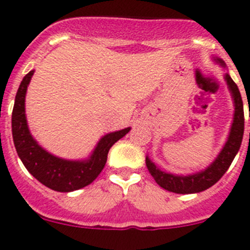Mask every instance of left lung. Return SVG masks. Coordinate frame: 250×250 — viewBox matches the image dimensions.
Returning <instances> with one entry per match:
<instances>
[{
    "mask_svg": "<svg viewBox=\"0 0 250 250\" xmlns=\"http://www.w3.org/2000/svg\"><path fill=\"white\" fill-rule=\"evenodd\" d=\"M216 62L225 66L224 61L215 59ZM225 80L229 86L234 100V118L231 129L229 132V138L225 143L224 147L219 152V155L209 167L203 171L193 174V175H174V174L165 173L159 169L151 160L146 156V167L151 176L163 189L173 191L176 194H193L200 193L213 187L220 178L229 169L237 155L238 150L242 145L243 134H244V109H243V100L237 83L231 80L228 74H225Z\"/></svg>",
    "mask_w": 250,
    "mask_h": 250,
    "instance_id": "left-lung-1",
    "label": "left lung"
}]
</instances>
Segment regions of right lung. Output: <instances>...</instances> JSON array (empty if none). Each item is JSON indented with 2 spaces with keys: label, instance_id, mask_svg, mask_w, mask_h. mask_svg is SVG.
Listing matches in <instances>:
<instances>
[{
  "label": "right lung",
  "instance_id": "right-lung-1",
  "mask_svg": "<svg viewBox=\"0 0 250 250\" xmlns=\"http://www.w3.org/2000/svg\"><path fill=\"white\" fill-rule=\"evenodd\" d=\"M32 75L34 70L20 83L12 110V138L20 159L31 175L52 190L68 193L91 184L105 167L110 147L126 135L130 127L103 136L87 160H65L52 155L37 144L27 126L25 96Z\"/></svg>",
  "mask_w": 250,
  "mask_h": 250
}]
</instances>
